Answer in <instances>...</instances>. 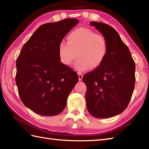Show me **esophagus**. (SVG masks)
I'll return each mask as SVG.
<instances>
[{
    "label": "esophagus",
    "mask_w": 149,
    "mask_h": 149,
    "mask_svg": "<svg viewBox=\"0 0 149 149\" xmlns=\"http://www.w3.org/2000/svg\"><path fill=\"white\" fill-rule=\"evenodd\" d=\"M78 77H79V81H82V79H83V75L81 73L79 72V73H78Z\"/></svg>",
    "instance_id": "obj_1"
}]
</instances>
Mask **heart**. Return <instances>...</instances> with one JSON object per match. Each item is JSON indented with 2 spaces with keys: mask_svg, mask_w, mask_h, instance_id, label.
<instances>
[{
  "mask_svg": "<svg viewBox=\"0 0 149 149\" xmlns=\"http://www.w3.org/2000/svg\"><path fill=\"white\" fill-rule=\"evenodd\" d=\"M68 42L59 43L58 54L63 65L70 66L76 59L74 68L79 72L95 69L102 64L108 53V43L100 34L86 27L74 30L69 34Z\"/></svg>",
  "mask_w": 149,
  "mask_h": 149,
  "instance_id": "b5f03b06",
  "label": "heart"
}]
</instances>
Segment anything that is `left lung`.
I'll use <instances>...</instances> for the list:
<instances>
[{
  "instance_id": "1",
  "label": "left lung",
  "mask_w": 149,
  "mask_h": 149,
  "mask_svg": "<svg viewBox=\"0 0 149 149\" xmlns=\"http://www.w3.org/2000/svg\"><path fill=\"white\" fill-rule=\"evenodd\" d=\"M106 38L108 53L99 68L83 77L86 85L88 112L98 118L122 113L130 102L135 84V63L127 46L112 27L102 22H91Z\"/></svg>"
}]
</instances>
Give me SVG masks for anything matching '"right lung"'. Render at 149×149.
I'll list each match as a JSON object with an SVG mask.
<instances>
[{
	"label": "right lung",
	"instance_id": "1",
	"mask_svg": "<svg viewBox=\"0 0 149 149\" xmlns=\"http://www.w3.org/2000/svg\"><path fill=\"white\" fill-rule=\"evenodd\" d=\"M79 22L66 18L43 24L22 47L16 63V84L22 102L36 114L61 113L78 82L77 73L60 62L58 46Z\"/></svg>",
	"mask_w": 149,
	"mask_h": 149
}]
</instances>
